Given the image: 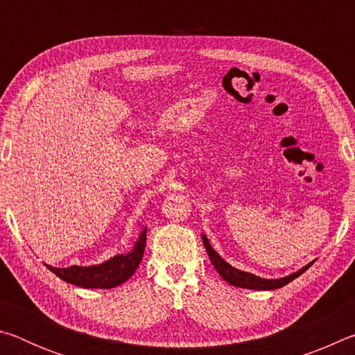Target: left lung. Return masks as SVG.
I'll list each match as a JSON object with an SVG mask.
<instances>
[{
  "mask_svg": "<svg viewBox=\"0 0 355 355\" xmlns=\"http://www.w3.org/2000/svg\"><path fill=\"white\" fill-rule=\"evenodd\" d=\"M202 241H203V245H205L209 260H211L213 266L216 268V271L219 272L220 277L224 279L225 282H228V284H230V285H233V286L248 288V290H277V288L285 286L286 284H290L291 280L299 277L300 274H304L311 266V264H313V261H311V263L307 264V266H304L302 269H299L297 272L286 275V277L275 279V280H268V279L257 277V275L250 274V272L239 271V269L230 266V264H228L225 260H222L218 252H216L211 248V244H209L208 238L205 235H202Z\"/></svg>",
  "mask_w": 355,
  "mask_h": 355,
  "instance_id": "8db88e82",
  "label": "left lung"
}]
</instances>
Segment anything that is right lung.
<instances>
[{"instance_id": "obj_1", "label": "right lung", "mask_w": 355, "mask_h": 355, "mask_svg": "<svg viewBox=\"0 0 355 355\" xmlns=\"http://www.w3.org/2000/svg\"><path fill=\"white\" fill-rule=\"evenodd\" d=\"M147 228H144L135 248L127 255H116L97 266H70V268H55L46 264L53 274L62 279L67 284L81 288H114L123 282H127L139 266L144 257L147 241Z\"/></svg>"}]
</instances>
